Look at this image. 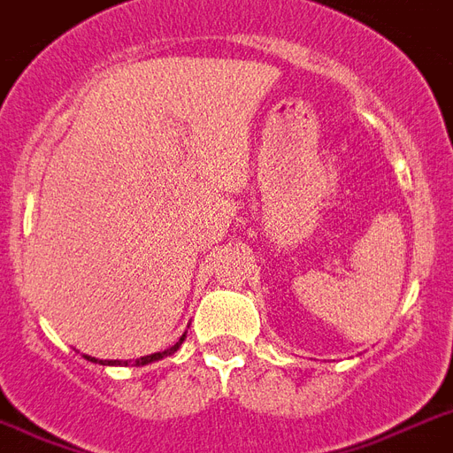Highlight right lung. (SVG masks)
Wrapping results in <instances>:
<instances>
[{
    "mask_svg": "<svg viewBox=\"0 0 453 453\" xmlns=\"http://www.w3.org/2000/svg\"><path fill=\"white\" fill-rule=\"evenodd\" d=\"M182 342H185V334H182L180 340L175 342V344H173V347H168V349H164V351H157V354H150V357L134 358V365H147V364H151V361H158V358H164V357H171V354H175V351H178V347H180ZM85 358H88V361H92V364H102V365H127V361H99V358H95V357H88V354H85Z\"/></svg>",
    "mask_w": 453,
    "mask_h": 453,
    "instance_id": "1",
    "label": "right lung"
}]
</instances>
